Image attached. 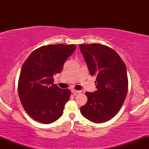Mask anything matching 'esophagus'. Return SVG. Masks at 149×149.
Segmentation results:
<instances>
[{"instance_id":"esophagus-1","label":"esophagus","mask_w":149,"mask_h":149,"mask_svg":"<svg viewBox=\"0 0 149 149\" xmlns=\"http://www.w3.org/2000/svg\"><path fill=\"white\" fill-rule=\"evenodd\" d=\"M71 92H72L73 95H76V94L80 93L81 91H79V90H71Z\"/></svg>"}]
</instances>
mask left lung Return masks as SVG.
Listing matches in <instances>:
<instances>
[{"label": "left lung", "mask_w": 149, "mask_h": 149, "mask_svg": "<svg viewBox=\"0 0 149 149\" xmlns=\"http://www.w3.org/2000/svg\"><path fill=\"white\" fill-rule=\"evenodd\" d=\"M97 90L86 92L88 102L80 107L85 118L102 123L113 118L122 107L128 89L127 69L114 49L99 43L79 45Z\"/></svg>", "instance_id": "obj_1"}]
</instances>
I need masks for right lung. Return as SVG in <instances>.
Returning <instances> with one entry per match:
<instances>
[{
  "label": "right lung",
  "instance_id": "add662e5",
  "mask_svg": "<svg viewBox=\"0 0 149 149\" xmlns=\"http://www.w3.org/2000/svg\"><path fill=\"white\" fill-rule=\"evenodd\" d=\"M76 48L73 44L42 46L31 53L22 65L19 97L26 112L40 123H52L62 116L71 91L54 84L53 76L61 72Z\"/></svg>",
  "mask_w": 149,
  "mask_h": 149
}]
</instances>
